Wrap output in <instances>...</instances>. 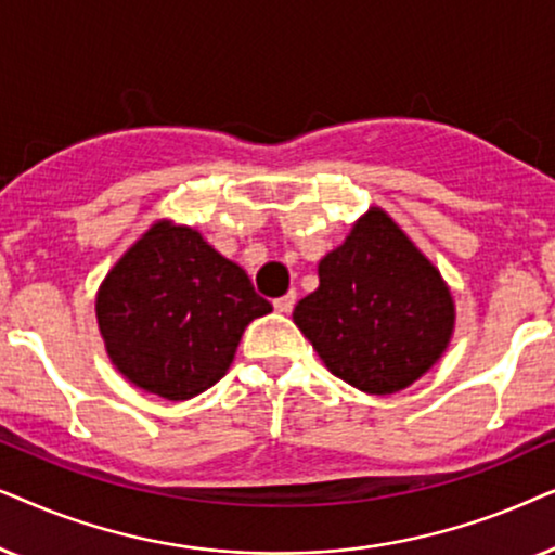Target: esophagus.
<instances>
[{
    "instance_id": "34e87169",
    "label": "esophagus",
    "mask_w": 555,
    "mask_h": 555,
    "mask_svg": "<svg viewBox=\"0 0 555 555\" xmlns=\"http://www.w3.org/2000/svg\"><path fill=\"white\" fill-rule=\"evenodd\" d=\"M294 301H297V294L289 292V294H284V297L273 299V309H276V312H282V314H289L294 309Z\"/></svg>"
}]
</instances>
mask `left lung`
<instances>
[{"label":"left lung","instance_id":"8db88e82","mask_svg":"<svg viewBox=\"0 0 555 555\" xmlns=\"http://www.w3.org/2000/svg\"><path fill=\"white\" fill-rule=\"evenodd\" d=\"M317 271L320 286L292 317L332 375L388 396L444 354L454 332L452 292L386 210L358 218Z\"/></svg>","mask_w":555,"mask_h":555}]
</instances>
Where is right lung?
Segmentation results:
<instances>
[{
    "label": "right lung",
    "instance_id": "obj_1",
    "mask_svg": "<svg viewBox=\"0 0 555 555\" xmlns=\"http://www.w3.org/2000/svg\"><path fill=\"white\" fill-rule=\"evenodd\" d=\"M271 312L248 273L195 228L157 220L103 279L95 320L116 371L167 401L223 378L243 330Z\"/></svg>",
    "mask_w": 555,
    "mask_h": 555
}]
</instances>
